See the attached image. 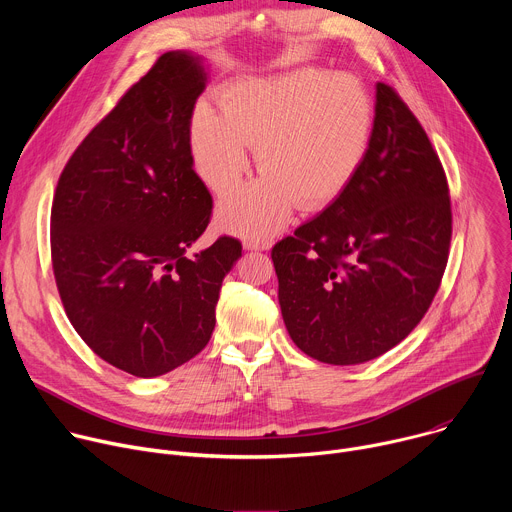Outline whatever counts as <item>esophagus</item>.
I'll use <instances>...</instances> for the list:
<instances>
[{"label": "esophagus", "instance_id": "1", "mask_svg": "<svg viewBox=\"0 0 512 512\" xmlns=\"http://www.w3.org/2000/svg\"><path fill=\"white\" fill-rule=\"evenodd\" d=\"M271 237H263V239H249L245 241V249H251V251H267L271 249Z\"/></svg>", "mask_w": 512, "mask_h": 512}]
</instances>
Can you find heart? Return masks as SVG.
<instances>
[{
    "label": "heart",
    "mask_w": 512,
    "mask_h": 512,
    "mask_svg": "<svg viewBox=\"0 0 512 512\" xmlns=\"http://www.w3.org/2000/svg\"><path fill=\"white\" fill-rule=\"evenodd\" d=\"M223 115L202 105L190 123V150L204 184L233 192L257 148L259 180L218 208V223L247 239L277 231L296 208L334 202L367 160L375 107L364 85L326 70H296L243 81L221 95Z\"/></svg>",
    "instance_id": "heart-1"
}]
</instances>
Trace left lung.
I'll return each instance as SVG.
<instances>
[{
    "label": "left lung",
    "instance_id": "1",
    "mask_svg": "<svg viewBox=\"0 0 512 512\" xmlns=\"http://www.w3.org/2000/svg\"><path fill=\"white\" fill-rule=\"evenodd\" d=\"M452 241L446 172L397 91L377 83L371 148L348 188L271 249L296 346L358 364L397 346L440 289Z\"/></svg>",
    "mask_w": 512,
    "mask_h": 512
}]
</instances>
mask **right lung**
I'll list each match as a JSON object with an SVG mask.
<instances>
[{
  "label": "right lung",
  "mask_w": 512,
  "mask_h": 512,
  "mask_svg": "<svg viewBox=\"0 0 512 512\" xmlns=\"http://www.w3.org/2000/svg\"><path fill=\"white\" fill-rule=\"evenodd\" d=\"M206 72L166 52L81 141L52 200L50 253L64 312L89 348L133 377H160L210 340L241 241L206 231L190 123Z\"/></svg>",
  "instance_id": "obj_1"
}]
</instances>
